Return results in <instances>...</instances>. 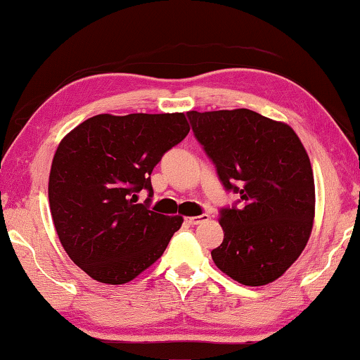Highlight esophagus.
Wrapping results in <instances>:
<instances>
[{
	"label": "esophagus",
	"mask_w": 360,
	"mask_h": 360,
	"mask_svg": "<svg viewBox=\"0 0 360 360\" xmlns=\"http://www.w3.org/2000/svg\"><path fill=\"white\" fill-rule=\"evenodd\" d=\"M209 220V215L204 214V215H199V217H189V219H186V224L189 225H199L202 221Z\"/></svg>",
	"instance_id": "1"
}]
</instances>
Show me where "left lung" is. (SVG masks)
I'll return each mask as SVG.
<instances>
[{
  "label": "left lung",
  "instance_id": "1",
  "mask_svg": "<svg viewBox=\"0 0 360 360\" xmlns=\"http://www.w3.org/2000/svg\"><path fill=\"white\" fill-rule=\"evenodd\" d=\"M195 139L240 207L220 212L224 241L212 251L221 272L243 285L274 282L298 259L315 219V179L290 125L250 109L187 112Z\"/></svg>",
  "mask_w": 360,
  "mask_h": 360
}]
</instances>
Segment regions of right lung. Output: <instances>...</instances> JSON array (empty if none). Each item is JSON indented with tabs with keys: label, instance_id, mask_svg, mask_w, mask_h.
Wrapping results in <instances>:
<instances>
[{
	"label": "right lung",
	"instance_id": "add662e5",
	"mask_svg": "<svg viewBox=\"0 0 360 360\" xmlns=\"http://www.w3.org/2000/svg\"><path fill=\"white\" fill-rule=\"evenodd\" d=\"M184 112L94 115L60 141L49 176L58 240L91 279L120 285L155 264L182 225L139 204L150 174L189 134Z\"/></svg>",
	"mask_w": 360,
	"mask_h": 360
}]
</instances>
